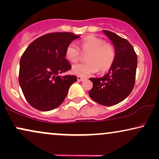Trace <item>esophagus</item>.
I'll return each mask as SVG.
<instances>
[{"mask_svg":"<svg viewBox=\"0 0 159 159\" xmlns=\"http://www.w3.org/2000/svg\"><path fill=\"white\" fill-rule=\"evenodd\" d=\"M77 79H78V81H83L84 80V78L81 77V76H77Z\"/></svg>","mask_w":159,"mask_h":159,"instance_id":"obj_1","label":"esophagus"}]
</instances>
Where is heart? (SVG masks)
<instances>
[{
  "label": "heart",
  "mask_w": 159,
  "mask_h": 159,
  "mask_svg": "<svg viewBox=\"0 0 159 159\" xmlns=\"http://www.w3.org/2000/svg\"><path fill=\"white\" fill-rule=\"evenodd\" d=\"M80 46L86 55L85 63L73 66L72 72L81 77H87L98 71L105 73L113 65L116 53L113 45L104 43V40L95 36H87L80 42ZM79 50L74 43H70L65 50V57L72 63H75L80 58Z\"/></svg>",
  "instance_id": "obj_1"
}]
</instances>
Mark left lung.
<instances>
[{
	"label": "left lung",
	"instance_id": "8db88e82",
	"mask_svg": "<svg viewBox=\"0 0 159 159\" xmlns=\"http://www.w3.org/2000/svg\"><path fill=\"white\" fill-rule=\"evenodd\" d=\"M111 41L116 56L113 65L103 77L90 78L93 84L89 94L96 103L106 106L116 105L125 99L135 84L137 56L127 39L103 30Z\"/></svg>",
	"mask_w": 159,
	"mask_h": 159
}]
</instances>
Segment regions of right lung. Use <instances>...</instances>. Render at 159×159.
Returning a JSON list of instances; mask_svg holds the SVG:
<instances>
[{
	"label": "right lung",
	"mask_w": 159,
	"mask_h": 159,
	"mask_svg": "<svg viewBox=\"0 0 159 159\" xmlns=\"http://www.w3.org/2000/svg\"><path fill=\"white\" fill-rule=\"evenodd\" d=\"M80 36L70 32L47 34L32 42L20 61L19 83L30 105L42 111L57 108L67 96L75 75L59 74L71 69L65 58L67 45Z\"/></svg>",
	"instance_id": "right-lung-1"
}]
</instances>
